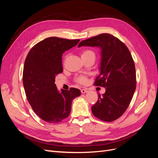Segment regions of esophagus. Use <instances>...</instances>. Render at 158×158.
I'll use <instances>...</instances> for the list:
<instances>
[{
	"label": "esophagus",
	"instance_id": "esophagus-1",
	"mask_svg": "<svg viewBox=\"0 0 158 158\" xmlns=\"http://www.w3.org/2000/svg\"><path fill=\"white\" fill-rule=\"evenodd\" d=\"M87 92H88V90L86 89H81V93H82V94H85V93H87Z\"/></svg>",
	"mask_w": 158,
	"mask_h": 158
}]
</instances>
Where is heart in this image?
<instances>
[{
  "label": "heart",
  "mask_w": 158,
  "mask_h": 158,
  "mask_svg": "<svg viewBox=\"0 0 158 158\" xmlns=\"http://www.w3.org/2000/svg\"><path fill=\"white\" fill-rule=\"evenodd\" d=\"M89 55H95V54L92 51L90 50L84 51L82 53V56H87ZM77 82L80 84H84L86 82V78L84 77V76H80L77 78Z\"/></svg>",
  "instance_id": "heart-1"
}]
</instances>
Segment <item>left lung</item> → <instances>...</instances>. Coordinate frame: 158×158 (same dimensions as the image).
<instances>
[{
  "instance_id": "8db88e82",
  "label": "left lung",
  "mask_w": 158,
  "mask_h": 158,
  "mask_svg": "<svg viewBox=\"0 0 158 158\" xmlns=\"http://www.w3.org/2000/svg\"><path fill=\"white\" fill-rule=\"evenodd\" d=\"M88 46L100 49L99 75L95 85L106 88L99 94L97 103L92 107L95 117L111 122L122 116L132 99L136 89L135 63L127 46L109 33H102L81 41L78 47Z\"/></svg>"
}]
</instances>
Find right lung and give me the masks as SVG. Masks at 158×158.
<instances>
[{"mask_svg": "<svg viewBox=\"0 0 158 158\" xmlns=\"http://www.w3.org/2000/svg\"><path fill=\"white\" fill-rule=\"evenodd\" d=\"M79 40L51 37L33 46L28 52L23 71V84L28 102L42 120L58 123L69 116L73 100L80 90L57 89L55 77L63 73L62 56Z\"/></svg>", "mask_w": 158, "mask_h": 158, "instance_id": "obj_1", "label": "right lung"}]
</instances>
